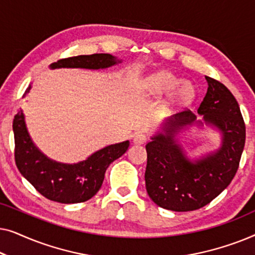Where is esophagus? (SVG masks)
I'll use <instances>...</instances> for the list:
<instances>
[{
	"mask_svg": "<svg viewBox=\"0 0 255 255\" xmlns=\"http://www.w3.org/2000/svg\"><path fill=\"white\" fill-rule=\"evenodd\" d=\"M147 141V135L145 133H142V132H137V133H134L133 135V142L137 145H142L145 144V142Z\"/></svg>",
	"mask_w": 255,
	"mask_h": 255,
	"instance_id": "esophagus-1",
	"label": "esophagus"
}]
</instances>
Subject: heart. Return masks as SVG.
<instances>
[{"mask_svg": "<svg viewBox=\"0 0 255 255\" xmlns=\"http://www.w3.org/2000/svg\"><path fill=\"white\" fill-rule=\"evenodd\" d=\"M179 83L180 81L175 78V76L170 74H163L155 79V88L156 90H159V92H167V90L175 88ZM190 93L191 89L189 87H184V88L181 90V96L187 97L190 95Z\"/></svg>", "mask_w": 255, "mask_h": 255, "instance_id": "1", "label": "heart"}]
</instances>
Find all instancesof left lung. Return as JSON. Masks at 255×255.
<instances>
[{
	"label": "left lung",
	"instance_id": "left-lung-1",
	"mask_svg": "<svg viewBox=\"0 0 255 255\" xmlns=\"http://www.w3.org/2000/svg\"><path fill=\"white\" fill-rule=\"evenodd\" d=\"M205 79L209 87L197 111L222 131L221 149L196 163L188 161L173 138L181 127L196 118L189 110L176 114L165 128L166 134L155 135L146 145V190L155 204L167 210L203 208L231 183L238 170L246 139L239 104L222 82L210 76Z\"/></svg>",
	"mask_w": 255,
	"mask_h": 255
}]
</instances>
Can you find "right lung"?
Segmentation results:
<instances>
[{"label": "right lung", "mask_w": 255, "mask_h": 255, "mask_svg": "<svg viewBox=\"0 0 255 255\" xmlns=\"http://www.w3.org/2000/svg\"><path fill=\"white\" fill-rule=\"evenodd\" d=\"M115 64L116 60L113 55L96 53L60 59L51 64V67L97 69ZM29 90L30 86L25 93ZM12 130L15 137V162L20 174L47 200L65 204L90 200L102 186L104 174L110 163L123 155L128 148L127 140L107 146L85 161L65 165L52 161L36 148L26 131L22 111H18L13 118Z\"/></svg>", "instance_id": "right-lung-1"}]
</instances>
